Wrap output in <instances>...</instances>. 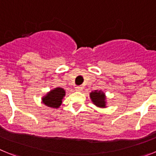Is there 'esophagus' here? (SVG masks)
Returning <instances> with one entry per match:
<instances>
[{"mask_svg":"<svg viewBox=\"0 0 156 156\" xmlns=\"http://www.w3.org/2000/svg\"><path fill=\"white\" fill-rule=\"evenodd\" d=\"M75 88H76V91H81L83 89V87L81 86H76Z\"/></svg>","mask_w":156,"mask_h":156,"instance_id":"esophagus-1","label":"esophagus"}]
</instances>
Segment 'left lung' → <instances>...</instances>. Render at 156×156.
I'll use <instances>...</instances> for the list:
<instances>
[{
  "mask_svg": "<svg viewBox=\"0 0 156 156\" xmlns=\"http://www.w3.org/2000/svg\"><path fill=\"white\" fill-rule=\"evenodd\" d=\"M90 98L92 102L98 107L105 108L106 107V97L101 90H94L90 94Z\"/></svg>",
  "mask_w": 156,
  "mask_h": 156,
  "instance_id": "obj_1",
  "label": "left lung"
}]
</instances>
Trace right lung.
Returning <instances> with one entry per match:
<instances>
[{
    "label": "right lung",
    "instance_id": "right-lung-1",
    "mask_svg": "<svg viewBox=\"0 0 156 156\" xmlns=\"http://www.w3.org/2000/svg\"><path fill=\"white\" fill-rule=\"evenodd\" d=\"M65 95L66 91L62 87H56L48 92L44 97L42 98V101L48 107L58 108L61 105Z\"/></svg>",
    "mask_w": 156,
    "mask_h": 156
}]
</instances>
